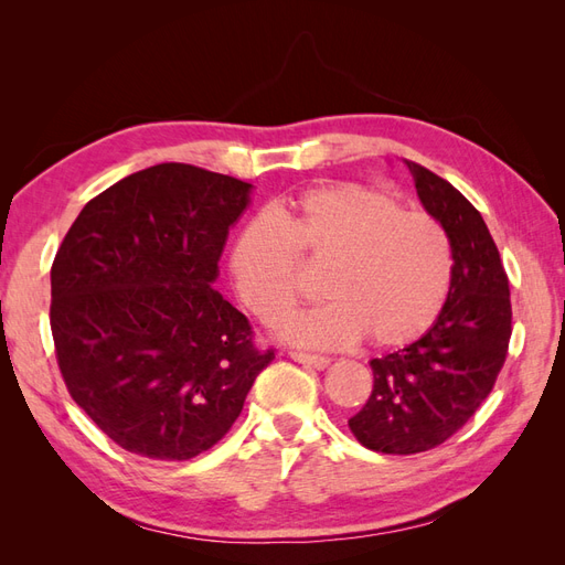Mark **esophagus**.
Instances as JSON below:
<instances>
[{
  "mask_svg": "<svg viewBox=\"0 0 565 565\" xmlns=\"http://www.w3.org/2000/svg\"><path fill=\"white\" fill-rule=\"evenodd\" d=\"M292 361L301 363V365H309L313 370H324L330 365V358L328 355H316V353H303V351H289L287 353Z\"/></svg>",
  "mask_w": 565,
  "mask_h": 565,
  "instance_id": "1",
  "label": "esophagus"
}]
</instances>
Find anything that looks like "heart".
I'll use <instances>...</instances> for the list:
<instances>
[{
    "mask_svg": "<svg viewBox=\"0 0 565 565\" xmlns=\"http://www.w3.org/2000/svg\"><path fill=\"white\" fill-rule=\"evenodd\" d=\"M299 262L324 268L318 292L330 299L289 313L278 332L301 347L398 349L429 332L446 309L455 252L440 221L405 212L386 193L358 183L320 185L254 221L231 252L237 297L264 322L301 292Z\"/></svg>",
    "mask_w": 565,
    "mask_h": 565,
    "instance_id": "1",
    "label": "heart"
}]
</instances>
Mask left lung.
Instances as JSON below:
<instances>
[{"mask_svg":"<svg viewBox=\"0 0 565 565\" xmlns=\"http://www.w3.org/2000/svg\"><path fill=\"white\" fill-rule=\"evenodd\" d=\"M405 164L424 210L450 235L455 278L429 332L370 361L374 386L349 429L384 455L431 450L457 434L498 382L511 337L509 278L481 212L446 179Z\"/></svg>","mask_w":565,"mask_h":565,"instance_id":"1","label":"left lung"}]
</instances>
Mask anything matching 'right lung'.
<instances>
[{
    "label": "right lung",
    "mask_w": 565,
    "mask_h": 565,
    "mask_svg": "<svg viewBox=\"0 0 565 565\" xmlns=\"http://www.w3.org/2000/svg\"><path fill=\"white\" fill-rule=\"evenodd\" d=\"M252 183L164 162L84 204L51 266V334L73 401L119 448L193 459L224 438L273 358L221 297Z\"/></svg>",
    "instance_id": "add662e5"
}]
</instances>
